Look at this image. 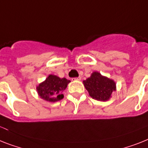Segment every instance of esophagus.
Masks as SVG:
<instances>
[{"label":"esophagus","mask_w":148,"mask_h":148,"mask_svg":"<svg viewBox=\"0 0 148 148\" xmlns=\"http://www.w3.org/2000/svg\"><path fill=\"white\" fill-rule=\"evenodd\" d=\"M72 80H73V81H80V80H81V78H80V77H78V78H73Z\"/></svg>","instance_id":"obj_1"}]
</instances>
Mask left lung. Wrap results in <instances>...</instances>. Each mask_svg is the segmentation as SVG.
<instances>
[{
	"label": "left lung",
	"instance_id": "obj_1",
	"mask_svg": "<svg viewBox=\"0 0 148 148\" xmlns=\"http://www.w3.org/2000/svg\"><path fill=\"white\" fill-rule=\"evenodd\" d=\"M83 84L91 97L99 101L110 100L112 93L116 90L114 80L103 76L98 72L91 73V76L83 81Z\"/></svg>",
	"mask_w": 148,
	"mask_h": 148
}]
</instances>
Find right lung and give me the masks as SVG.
Wrapping results in <instances>:
<instances>
[{"instance_id":"1","label":"right lung","mask_w":148,"mask_h":148,"mask_svg":"<svg viewBox=\"0 0 148 148\" xmlns=\"http://www.w3.org/2000/svg\"><path fill=\"white\" fill-rule=\"evenodd\" d=\"M70 82L66 78L61 79L55 75H49L45 81L40 83L37 87L38 95L41 99L48 102H57L63 98L62 94Z\"/></svg>"}]
</instances>
